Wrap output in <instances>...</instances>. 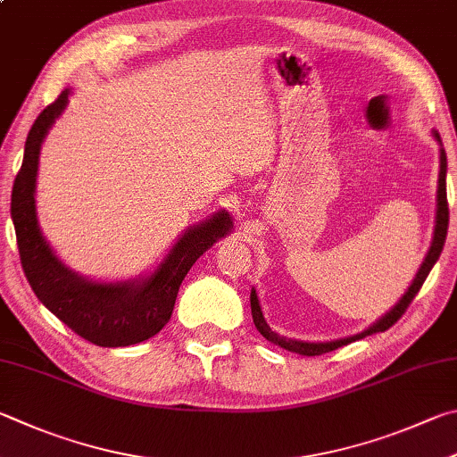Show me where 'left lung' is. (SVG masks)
Returning <instances> with one entry per match:
<instances>
[{
    "label": "left lung",
    "instance_id": "8db88e82",
    "mask_svg": "<svg viewBox=\"0 0 457 457\" xmlns=\"http://www.w3.org/2000/svg\"><path fill=\"white\" fill-rule=\"evenodd\" d=\"M431 137L436 139V144L439 145V173H437V192H436V220H434V236H431V242H429V250L424 257V262H421L420 270L416 273V278L411 279L410 287L405 289V294L400 297V302H397L392 310L386 312L381 315L379 320H376L368 326L360 334H353V336H345V337H337V339H329V342H303V339H292V337H284L276 334V331H271V328L268 326V321L263 318V312H262V303H260V297H257L255 287H252V294H250V303H252V315H253V323L260 334L268 339V342L276 344L279 347H284L287 352H295L300 355H321V353H328V352H334L337 347L347 345L355 342V339H361L366 336L371 334H378V331H386L394 326V323L402 318V313L408 310V305L411 303L413 297L420 292V287L424 286V281L428 278V273L434 268L436 262L439 260V253L444 250V244H445V236H447V223H450V210H447V194H445V176H447V157H445V149L442 144V137L436 129H431Z\"/></svg>",
    "mask_w": 457,
    "mask_h": 457
}]
</instances>
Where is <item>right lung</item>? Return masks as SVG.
<instances>
[{
	"label": "right lung",
	"mask_w": 457,
	"mask_h": 457,
	"mask_svg": "<svg viewBox=\"0 0 457 457\" xmlns=\"http://www.w3.org/2000/svg\"><path fill=\"white\" fill-rule=\"evenodd\" d=\"M70 96L71 87L63 89L37 115L13 181L12 220L21 268L37 300L78 336L102 347L134 345L155 336L170 321L181 281L197 257L234 231V220L228 210H220L189 226L163 260L144 276L105 281L68 268L39 228L36 187L41 145L68 107Z\"/></svg>",
	"instance_id": "right-lung-1"
}]
</instances>
